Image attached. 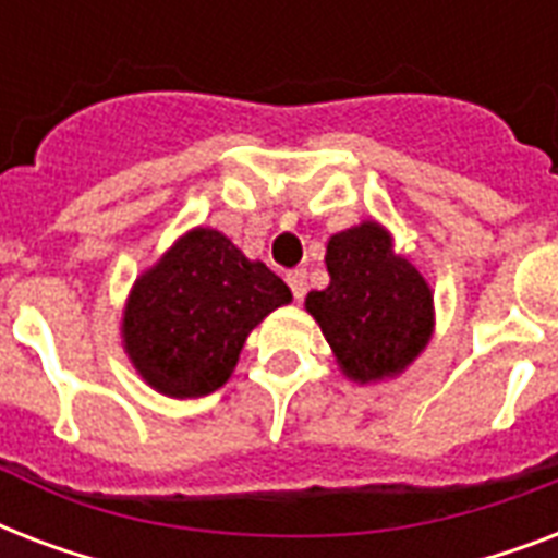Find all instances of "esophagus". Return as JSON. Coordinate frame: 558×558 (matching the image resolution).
Wrapping results in <instances>:
<instances>
[{
  "label": "esophagus",
  "mask_w": 558,
  "mask_h": 558,
  "mask_svg": "<svg viewBox=\"0 0 558 558\" xmlns=\"http://www.w3.org/2000/svg\"><path fill=\"white\" fill-rule=\"evenodd\" d=\"M287 283H289V289H292V295H295L298 301L306 295V271L304 269L287 271Z\"/></svg>",
  "instance_id": "1"
}]
</instances>
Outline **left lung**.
Segmentation results:
<instances>
[{
    "mask_svg": "<svg viewBox=\"0 0 558 558\" xmlns=\"http://www.w3.org/2000/svg\"><path fill=\"white\" fill-rule=\"evenodd\" d=\"M324 260L330 283L306 295V313L341 373L367 385L405 371L434 332V295L420 269L373 219L332 234Z\"/></svg>",
    "mask_w": 558,
    "mask_h": 558,
    "instance_id": "obj_1",
    "label": "left lung"
}]
</instances>
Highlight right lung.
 I'll use <instances>...</instances> for the list:
<instances>
[{
  "label": "right lung",
  "instance_id": "add662e5",
  "mask_svg": "<svg viewBox=\"0 0 558 558\" xmlns=\"http://www.w3.org/2000/svg\"><path fill=\"white\" fill-rule=\"evenodd\" d=\"M292 292L226 234L193 228L135 280L126 298L124 350L165 397L193 399L222 388L248 332Z\"/></svg>",
  "mask_w": 558,
  "mask_h": 558
}]
</instances>
